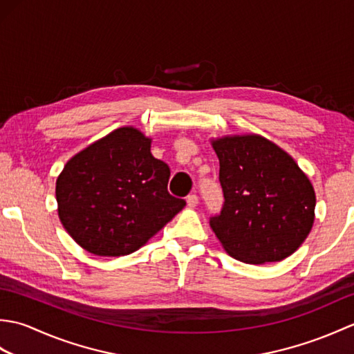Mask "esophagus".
Returning a JSON list of instances; mask_svg holds the SVG:
<instances>
[{
    "label": "esophagus",
    "instance_id": "esophagus-1",
    "mask_svg": "<svg viewBox=\"0 0 354 354\" xmlns=\"http://www.w3.org/2000/svg\"><path fill=\"white\" fill-rule=\"evenodd\" d=\"M198 196H196V194H189V196H187V205H189V207H196L198 205Z\"/></svg>",
    "mask_w": 354,
    "mask_h": 354
}]
</instances>
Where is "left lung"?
Segmentation results:
<instances>
[{
    "label": "left lung",
    "instance_id": "8db88e82",
    "mask_svg": "<svg viewBox=\"0 0 354 354\" xmlns=\"http://www.w3.org/2000/svg\"><path fill=\"white\" fill-rule=\"evenodd\" d=\"M223 192L221 213L209 227L225 251L261 265L295 252L309 236L315 192L297 162L260 135L213 141Z\"/></svg>",
    "mask_w": 354,
    "mask_h": 354
}]
</instances>
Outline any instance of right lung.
I'll use <instances>...</instances> for the list:
<instances>
[{
	"instance_id": "right-lung-1",
	"label": "right lung",
	"mask_w": 354,
	"mask_h": 354,
	"mask_svg": "<svg viewBox=\"0 0 354 354\" xmlns=\"http://www.w3.org/2000/svg\"><path fill=\"white\" fill-rule=\"evenodd\" d=\"M169 165L150 153V140L120 127L74 155L56 183L64 228L88 252L127 255L185 207L167 190Z\"/></svg>"
}]
</instances>
